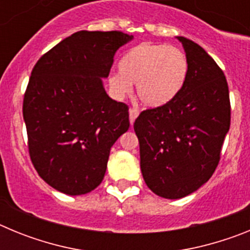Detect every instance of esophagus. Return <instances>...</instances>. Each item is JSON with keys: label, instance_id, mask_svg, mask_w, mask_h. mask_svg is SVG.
<instances>
[{"label": "esophagus", "instance_id": "obj_1", "mask_svg": "<svg viewBox=\"0 0 250 250\" xmlns=\"http://www.w3.org/2000/svg\"><path fill=\"white\" fill-rule=\"evenodd\" d=\"M139 115V110L136 109V107H131L129 111V116H130V124H134V121H135V119L138 118Z\"/></svg>", "mask_w": 250, "mask_h": 250}]
</instances>
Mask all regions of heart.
<instances>
[{"instance_id": "b5f03b06", "label": "heart", "mask_w": 250, "mask_h": 250, "mask_svg": "<svg viewBox=\"0 0 250 250\" xmlns=\"http://www.w3.org/2000/svg\"><path fill=\"white\" fill-rule=\"evenodd\" d=\"M120 72L110 77V86L119 96L130 94L136 83L144 105L159 107L182 91L189 72L184 51L165 43L141 42L130 48L119 63Z\"/></svg>"}]
</instances>
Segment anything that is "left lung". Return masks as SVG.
<instances>
[{
	"label": "left lung",
	"mask_w": 250,
	"mask_h": 250,
	"mask_svg": "<svg viewBox=\"0 0 250 250\" xmlns=\"http://www.w3.org/2000/svg\"><path fill=\"white\" fill-rule=\"evenodd\" d=\"M178 39L189 62L182 91L165 105L141 111L134 123L145 183L167 199L189 195L210 179L230 127L224 72L202 46Z\"/></svg>",
	"instance_id": "obj_1"
}]
</instances>
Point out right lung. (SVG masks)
I'll return each mask as SVG.
<instances>
[{
  "label": "right lung",
  "mask_w": 250,
  "mask_h": 250,
  "mask_svg": "<svg viewBox=\"0 0 250 250\" xmlns=\"http://www.w3.org/2000/svg\"><path fill=\"white\" fill-rule=\"evenodd\" d=\"M131 40L121 31H79L32 68L22 106L28 152L39 175L61 193L99 187L110 149L129 129V106L109 98L101 77Z\"/></svg>",
  "instance_id": "obj_1"
}]
</instances>
